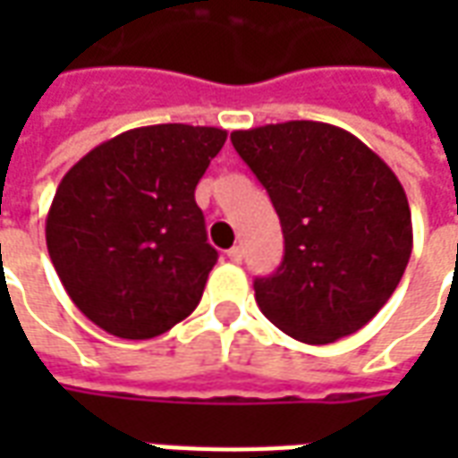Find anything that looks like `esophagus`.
<instances>
[{
	"label": "esophagus",
	"mask_w": 458,
	"mask_h": 458,
	"mask_svg": "<svg viewBox=\"0 0 458 458\" xmlns=\"http://www.w3.org/2000/svg\"><path fill=\"white\" fill-rule=\"evenodd\" d=\"M228 258L230 262H242V248H240V245H233V248L228 250Z\"/></svg>",
	"instance_id": "34e87169"
}]
</instances>
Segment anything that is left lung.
<instances>
[{"mask_svg": "<svg viewBox=\"0 0 458 458\" xmlns=\"http://www.w3.org/2000/svg\"><path fill=\"white\" fill-rule=\"evenodd\" d=\"M230 141L267 189L284 235L277 272L255 279L259 311L311 345L363 328L412 255L410 203L393 169L327 122L238 130Z\"/></svg>", "mask_w": 458, "mask_h": 458, "instance_id": "1", "label": "left lung"}]
</instances>
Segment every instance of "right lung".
Here are the masks:
<instances>
[{
    "label": "right lung",
    "instance_id": "right-lung-1",
    "mask_svg": "<svg viewBox=\"0 0 458 458\" xmlns=\"http://www.w3.org/2000/svg\"><path fill=\"white\" fill-rule=\"evenodd\" d=\"M228 131L191 124L127 130L58 183L46 245L68 297L120 338H154L199 307L218 259L193 191Z\"/></svg>",
    "mask_w": 458,
    "mask_h": 458
}]
</instances>
